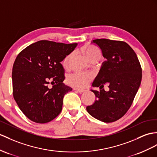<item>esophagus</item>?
Instances as JSON below:
<instances>
[{"mask_svg": "<svg viewBox=\"0 0 157 157\" xmlns=\"http://www.w3.org/2000/svg\"><path fill=\"white\" fill-rule=\"evenodd\" d=\"M75 90L78 92L79 93H85L86 90H83V89H76V88H75L74 89Z\"/></svg>", "mask_w": 157, "mask_h": 157, "instance_id": "1", "label": "esophagus"}]
</instances>
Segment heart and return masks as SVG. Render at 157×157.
I'll use <instances>...</instances> for the list:
<instances>
[{"instance_id": "heart-1", "label": "heart", "mask_w": 157, "mask_h": 157, "mask_svg": "<svg viewBox=\"0 0 157 157\" xmlns=\"http://www.w3.org/2000/svg\"><path fill=\"white\" fill-rule=\"evenodd\" d=\"M84 51H85L86 56L89 60L93 58V57L100 55L101 52L99 49L97 47H94L92 45H87L84 48ZM71 55H67L63 60V65L64 67H67L68 63H69ZM93 75L91 72H75L68 76L67 81L70 85L73 86L75 87L83 88L86 86L89 85V82L93 80Z\"/></svg>"}]
</instances>
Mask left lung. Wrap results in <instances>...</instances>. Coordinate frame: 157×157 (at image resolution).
I'll use <instances>...</instances> for the list:
<instances>
[{"label":"left lung","instance_id":"obj_1","mask_svg":"<svg viewBox=\"0 0 157 157\" xmlns=\"http://www.w3.org/2000/svg\"><path fill=\"white\" fill-rule=\"evenodd\" d=\"M92 43L101 48L106 60L92 84L100 91L90 90L96 100L86 106V110L99 121L112 123L123 117L131 107L140 85L142 69L136 53L125 42L101 39ZM105 83L108 84L109 91L103 88Z\"/></svg>","mask_w":157,"mask_h":157}]
</instances>
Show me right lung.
Returning <instances> with one entry per match:
<instances>
[{
  "label": "right lung",
  "instance_id": "right-lung-1",
  "mask_svg": "<svg viewBox=\"0 0 157 157\" xmlns=\"http://www.w3.org/2000/svg\"><path fill=\"white\" fill-rule=\"evenodd\" d=\"M77 43L39 40L18 55L13 67V97L18 107L30 121L46 123L59 115L64 94L72 89L63 82L61 62ZM54 85L48 87V81Z\"/></svg>",
  "mask_w": 157,
  "mask_h": 157
}]
</instances>
